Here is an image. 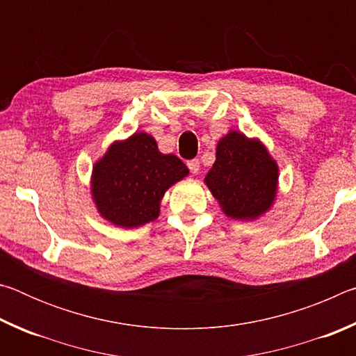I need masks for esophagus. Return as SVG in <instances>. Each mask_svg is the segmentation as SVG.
<instances>
[{"label": "esophagus", "mask_w": 356, "mask_h": 356, "mask_svg": "<svg viewBox=\"0 0 356 356\" xmlns=\"http://www.w3.org/2000/svg\"><path fill=\"white\" fill-rule=\"evenodd\" d=\"M186 166H188V170H190L193 174H196L197 171H200V160H197V159L188 160V161H186Z\"/></svg>", "instance_id": "esophagus-1"}]
</instances>
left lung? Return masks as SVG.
<instances>
[{
    "instance_id": "1",
    "label": "left lung",
    "mask_w": 356,
    "mask_h": 356,
    "mask_svg": "<svg viewBox=\"0 0 356 356\" xmlns=\"http://www.w3.org/2000/svg\"><path fill=\"white\" fill-rule=\"evenodd\" d=\"M278 166L261 143L231 131L218 143L206 184L227 216L252 220L272 206Z\"/></svg>"
}]
</instances>
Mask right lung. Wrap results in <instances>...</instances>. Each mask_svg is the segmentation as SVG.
<instances>
[{
  "label": "right lung",
  "instance_id": "add662e5",
  "mask_svg": "<svg viewBox=\"0 0 356 356\" xmlns=\"http://www.w3.org/2000/svg\"><path fill=\"white\" fill-rule=\"evenodd\" d=\"M188 174L176 155H165L147 134L114 143L92 174L99 212L113 225L136 227L154 221L165 191Z\"/></svg>",
  "mask_w": 356,
  "mask_h": 356
}]
</instances>
